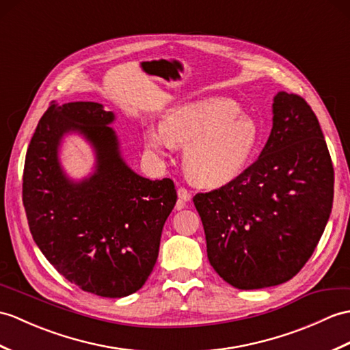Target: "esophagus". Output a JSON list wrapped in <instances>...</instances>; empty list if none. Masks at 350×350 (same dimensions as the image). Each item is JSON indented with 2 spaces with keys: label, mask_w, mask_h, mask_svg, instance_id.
<instances>
[{
  "label": "esophagus",
  "mask_w": 350,
  "mask_h": 350,
  "mask_svg": "<svg viewBox=\"0 0 350 350\" xmlns=\"http://www.w3.org/2000/svg\"><path fill=\"white\" fill-rule=\"evenodd\" d=\"M177 197H178V201H177L176 207H177V210H180V208H183L185 202L191 200V192L188 189H185V188H178L177 189Z\"/></svg>",
  "instance_id": "obj_1"
}]
</instances>
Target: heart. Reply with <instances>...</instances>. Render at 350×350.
Here are the masks:
<instances>
[{
	"instance_id": "heart-1",
	"label": "heart",
	"mask_w": 350,
	"mask_h": 350,
	"mask_svg": "<svg viewBox=\"0 0 350 350\" xmlns=\"http://www.w3.org/2000/svg\"><path fill=\"white\" fill-rule=\"evenodd\" d=\"M239 113L237 104L221 96L177 104L161 126H146V148L165 157L173 144H185L183 168L193 183L206 188L226 185L245 170L256 144L254 122Z\"/></svg>"
}]
</instances>
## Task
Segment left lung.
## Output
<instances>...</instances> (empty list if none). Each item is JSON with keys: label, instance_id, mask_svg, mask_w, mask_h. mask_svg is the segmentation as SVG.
Listing matches in <instances>:
<instances>
[{"label": "left lung", "instance_id": "obj_1", "mask_svg": "<svg viewBox=\"0 0 350 350\" xmlns=\"http://www.w3.org/2000/svg\"><path fill=\"white\" fill-rule=\"evenodd\" d=\"M334 198V168L319 120L301 96L278 92L259 158L212 192L197 193L207 258L237 289L285 283L322 237Z\"/></svg>", "mask_w": 350, "mask_h": 350}]
</instances>
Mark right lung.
I'll return each mask as SVG.
<instances>
[{"label":"right lung","mask_w":350,"mask_h":350,"mask_svg":"<svg viewBox=\"0 0 350 350\" xmlns=\"http://www.w3.org/2000/svg\"><path fill=\"white\" fill-rule=\"evenodd\" d=\"M115 119L100 103L52 104L28 146L22 189L29 231L47 261L80 289L107 298L131 295L148 280L177 200L172 178L150 180L128 167ZM68 133L94 149V172L80 181L59 159Z\"/></svg>","instance_id":"right-lung-1"}]
</instances>
